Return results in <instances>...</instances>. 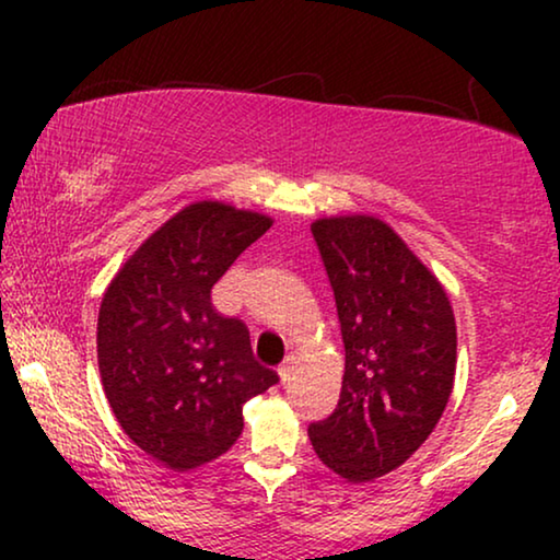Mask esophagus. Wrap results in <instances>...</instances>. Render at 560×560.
Listing matches in <instances>:
<instances>
[{"label":"esophagus","instance_id":"1","mask_svg":"<svg viewBox=\"0 0 560 560\" xmlns=\"http://www.w3.org/2000/svg\"><path fill=\"white\" fill-rule=\"evenodd\" d=\"M293 366H295V357H288L285 362H282V364L278 366V374H280L282 382L290 380V374H293Z\"/></svg>","mask_w":560,"mask_h":560}]
</instances>
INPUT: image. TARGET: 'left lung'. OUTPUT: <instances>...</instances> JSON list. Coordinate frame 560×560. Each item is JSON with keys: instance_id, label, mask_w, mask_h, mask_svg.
Returning <instances> with one entry per match:
<instances>
[{"instance_id": "obj_1", "label": "left lung", "mask_w": 560, "mask_h": 560, "mask_svg": "<svg viewBox=\"0 0 560 560\" xmlns=\"http://www.w3.org/2000/svg\"><path fill=\"white\" fill-rule=\"evenodd\" d=\"M334 288L341 395L308 425L320 462L362 485L402 466L433 433L454 389L456 318L439 278L377 217L311 224Z\"/></svg>"}]
</instances>
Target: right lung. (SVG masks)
I'll return each instance as SVG.
<instances>
[{
	"mask_svg": "<svg viewBox=\"0 0 560 560\" xmlns=\"http://www.w3.org/2000/svg\"><path fill=\"white\" fill-rule=\"evenodd\" d=\"M272 219L196 201L119 267L98 308L96 354L121 431L173 471L234 446L242 408L278 382L252 354L249 331L211 305V288Z\"/></svg>",
	"mask_w": 560,
	"mask_h": 560,
	"instance_id": "1",
	"label": "right lung"
}]
</instances>
